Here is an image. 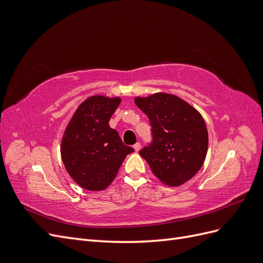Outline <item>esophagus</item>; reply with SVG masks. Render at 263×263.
<instances>
[{
	"label": "esophagus",
	"mask_w": 263,
	"mask_h": 263,
	"mask_svg": "<svg viewBox=\"0 0 263 263\" xmlns=\"http://www.w3.org/2000/svg\"><path fill=\"white\" fill-rule=\"evenodd\" d=\"M140 147H141L140 142H136V144L134 145V149H135V151H139V150H140Z\"/></svg>",
	"instance_id": "1"
}]
</instances>
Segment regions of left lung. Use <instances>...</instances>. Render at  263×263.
I'll return each instance as SVG.
<instances>
[{
  "label": "left lung",
  "mask_w": 263,
  "mask_h": 263,
  "mask_svg": "<svg viewBox=\"0 0 263 263\" xmlns=\"http://www.w3.org/2000/svg\"><path fill=\"white\" fill-rule=\"evenodd\" d=\"M153 127V144L140 150L155 176L169 186H179L202 168L209 133L196 108L177 95L159 92L135 98Z\"/></svg>",
  "instance_id": "obj_1"
}]
</instances>
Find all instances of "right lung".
<instances>
[{"mask_svg": "<svg viewBox=\"0 0 263 263\" xmlns=\"http://www.w3.org/2000/svg\"><path fill=\"white\" fill-rule=\"evenodd\" d=\"M121 98L93 95L78 106L61 139L62 162L78 185L89 191H103L117 176L127 155L125 146L108 122Z\"/></svg>", "mask_w": 263, "mask_h": 263, "instance_id": "add662e5", "label": "right lung"}]
</instances>
